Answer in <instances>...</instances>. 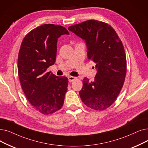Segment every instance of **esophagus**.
Wrapping results in <instances>:
<instances>
[{"label":"esophagus","instance_id":"34e87169","mask_svg":"<svg viewBox=\"0 0 148 148\" xmlns=\"http://www.w3.org/2000/svg\"><path fill=\"white\" fill-rule=\"evenodd\" d=\"M68 78L69 82H71L76 79V77H73V76H69Z\"/></svg>","mask_w":148,"mask_h":148}]
</instances>
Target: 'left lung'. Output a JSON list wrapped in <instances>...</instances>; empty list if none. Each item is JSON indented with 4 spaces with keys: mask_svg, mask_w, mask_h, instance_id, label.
<instances>
[{
    "mask_svg": "<svg viewBox=\"0 0 148 148\" xmlns=\"http://www.w3.org/2000/svg\"><path fill=\"white\" fill-rule=\"evenodd\" d=\"M85 40L87 56L96 65L93 82L85 77L79 92L86 106L102 111L110 107L123 87L126 73V58L123 44L115 31L105 22L88 20L68 27Z\"/></svg>",
    "mask_w": 148,
    "mask_h": 148,
    "instance_id": "1",
    "label": "left lung"
}]
</instances>
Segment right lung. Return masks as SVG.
<instances>
[{"label":"right lung","instance_id":"1","mask_svg":"<svg viewBox=\"0 0 148 148\" xmlns=\"http://www.w3.org/2000/svg\"><path fill=\"white\" fill-rule=\"evenodd\" d=\"M69 32L63 27L45 24L25 36L18 56V74L28 100L36 110L48 115L62 108L68 89L66 77L47 69L53 65L58 38Z\"/></svg>","mask_w":148,"mask_h":148}]
</instances>
